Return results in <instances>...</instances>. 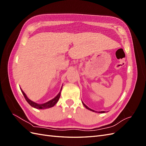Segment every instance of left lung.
<instances>
[{
	"label": "left lung",
	"mask_w": 146,
	"mask_h": 146,
	"mask_svg": "<svg viewBox=\"0 0 146 146\" xmlns=\"http://www.w3.org/2000/svg\"><path fill=\"white\" fill-rule=\"evenodd\" d=\"M82 104H83V105H84V107H85L86 109H88V110H90V111H93V112H96V113H105L104 111H94V110H92V109H91V108H90L89 107H87V106L84 104L83 102H82Z\"/></svg>",
	"instance_id": "obj_1"
}]
</instances>
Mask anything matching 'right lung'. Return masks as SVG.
I'll return each instance as SVG.
<instances>
[{
	"instance_id": "right-lung-1",
	"label": "right lung",
	"mask_w": 146,
	"mask_h": 146,
	"mask_svg": "<svg viewBox=\"0 0 146 146\" xmlns=\"http://www.w3.org/2000/svg\"><path fill=\"white\" fill-rule=\"evenodd\" d=\"M62 87H63V86H62ZM62 87H61V90H60V91L59 92V93L57 94V96L56 97H55L54 99H52V100L47 102H46V103L41 104L35 103V102H33L32 100H31L30 99H29L27 98V96H26V94H25V92L23 91V90H22L21 88H20V89H21L22 92H23V95L24 96L25 100H27V102L29 104V105L32 106V107L35 108H36V109H47V108H49L53 107L57 102H58V100L60 99V95H61V90H62Z\"/></svg>"
}]
</instances>
